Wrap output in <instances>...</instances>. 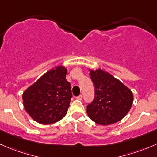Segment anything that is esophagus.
I'll list each match as a JSON object with an SVG mask.
<instances>
[{
	"instance_id": "esophagus-1",
	"label": "esophagus",
	"mask_w": 157,
	"mask_h": 157,
	"mask_svg": "<svg viewBox=\"0 0 157 157\" xmlns=\"http://www.w3.org/2000/svg\"><path fill=\"white\" fill-rule=\"evenodd\" d=\"M76 99L77 100H78V101H82V95H79V96H78V97H76Z\"/></svg>"
}]
</instances>
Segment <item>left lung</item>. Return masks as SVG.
<instances>
[{"instance_id": "left-lung-1", "label": "left lung", "mask_w": 157, "mask_h": 157, "mask_svg": "<svg viewBox=\"0 0 157 157\" xmlns=\"http://www.w3.org/2000/svg\"><path fill=\"white\" fill-rule=\"evenodd\" d=\"M94 86V99L87 106V113L92 121L109 125L123 119L133 103V94L122 82L103 69H90Z\"/></svg>"}]
</instances>
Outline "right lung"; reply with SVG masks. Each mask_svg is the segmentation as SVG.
I'll list each match as a JSON object with an SVG mask.
<instances>
[{
	"label": "right lung",
	"mask_w": 157,
	"mask_h": 157,
	"mask_svg": "<svg viewBox=\"0 0 157 157\" xmlns=\"http://www.w3.org/2000/svg\"><path fill=\"white\" fill-rule=\"evenodd\" d=\"M67 73L63 66L53 68L23 92L24 108L35 122L50 125L67 113L72 95Z\"/></svg>",
	"instance_id": "1"
}]
</instances>
